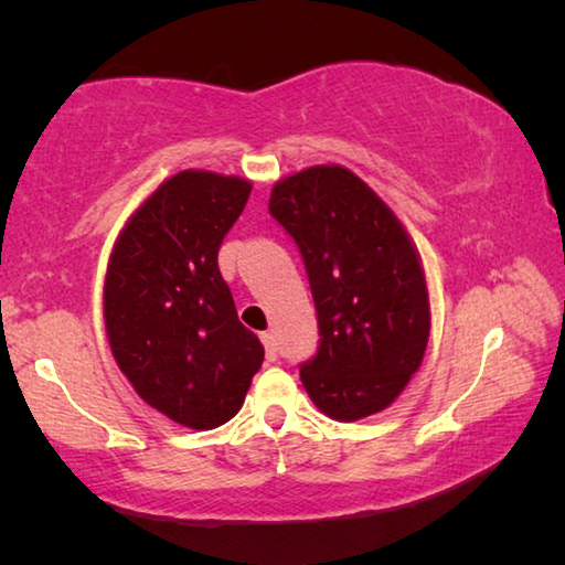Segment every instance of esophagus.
Instances as JSON below:
<instances>
[{
	"label": "esophagus",
	"mask_w": 565,
	"mask_h": 565,
	"mask_svg": "<svg viewBox=\"0 0 565 565\" xmlns=\"http://www.w3.org/2000/svg\"><path fill=\"white\" fill-rule=\"evenodd\" d=\"M262 341H264V349H266V359H269V361H276V359H279V349H276L274 333L264 331V333H262Z\"/></svg>",
	"instance_id": "esophagus-1"
}]
</instances>
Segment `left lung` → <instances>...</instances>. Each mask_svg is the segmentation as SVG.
<instances>
[{
	"label": "left lung",
	"instance_id": "obj_1",
	"mask_svg": "<svg viewBox=\"0 0 565 565\" xmlns=\"http://www.w3.org/2000/svg\"><path fill=\"white\" fill-rule=\"evenodd\" d=\"M269 212L299 246L319 317L301 384L333 420L388 408L424 361L431 306L418 248L366 181L319 164L276 181Z\"/></svg>",
	"mask_w": 565,
	"mask_h": 565
}]
</instances>
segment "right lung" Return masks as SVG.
I'll list each match as a JSON object with an SVG mask.
<instances>
[{
  "label": "right lung",
  "mask_w": 565,
  "mask_h": 565,
  "mask_svg": "<svg viewBox=\"0 0 565 565\" xmlns=\"http://www.w3.org/2000/svg\"><path fill=\"white\" fill-rule=\"evenodd\" d=\"M248 194L242 177H169L121 228L104 279V327L121 374L151 408L196 431L238 414L264 361L216 264Z\"/></svg>",
  "instance_id": "1"
}]
</instances>
